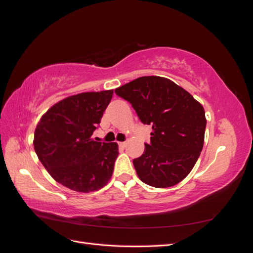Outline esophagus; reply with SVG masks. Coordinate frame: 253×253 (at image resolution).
<instances>
[{
    "label": "esophagus",
    "mask_w": 253,
    "mask_h": 253,
    "mask_svg": "<svg viewBox=\"0 0 253 253\" xmlns=\"http://www.w3.org/2000/svg\"><path fill=\"white\" fill-rule=\"evenodd\" d=\"M118 144H119V147H121V148H126V141L118 142Z\"/></svg>",
    "instance_id": "1"
}]
</instances>
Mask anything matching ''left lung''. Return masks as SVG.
Returning a JSON list of instances; mask_svg holds the SVG:
<instances>
[{
    "mask_svg": "<svg viewBox=\"0 0 253 253\" xmlns=\"http://www.w3.org/2000/svg\"><path fill=\"white\" fill-rule=\"evenodd\" d=\"M132 104L143 125L152 126L150 144L133 160L141 181L155 188L180 182L193 169L204 145L203 105L173 81L147 76L115 89Z\"/></svg>",
    "mask_w": 253,
    "mask_h": 253,
    "instance_id": "1",
    "label": "left lung"
}]
</instances>
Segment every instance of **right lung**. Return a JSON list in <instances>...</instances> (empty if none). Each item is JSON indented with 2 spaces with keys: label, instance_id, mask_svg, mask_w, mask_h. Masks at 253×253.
<instances>
[{
  "label": "right lung",
  "instance_id": "right-lung-1",
  "mask_svg": "<svg viewBox=\"0 0 253 253\" xmlns=\"http://www.w3.org/2000/svg\"><path fill=\"white\" fill-rule=\"evenodd\" d=\"M113 89L67 97L45 113L35 131L34 148L51 177L77 192H90L111 179L116 142L93 139Z\"/></svg>",
  "mask_w": 253,
  "mask_h": 253
}]
</instances>
